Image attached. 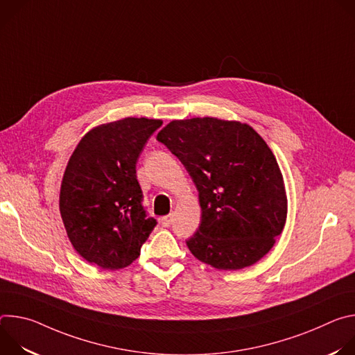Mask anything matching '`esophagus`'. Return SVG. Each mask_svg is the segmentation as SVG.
I'll use <instances>...</instances> for the list:
<instances>
[{
    "label": "esophagus",
    "mask_w": 355,
    "mask_h": 355,
    "mask_svg": "<svg viewBox=\"0 0 355 355\" xmlns=\"http://www.w3.org/2000/svg\"><path fill=\"white\" fill-rule=\"evenodd\" d=\"M173 222H174L173 214H170V215H167V216H163V218L160 219V223H162L163 226H166V227H168L170 225H173Z\"/></svg>",
    "instance_id": "esophagus-1"
}]
</instances>
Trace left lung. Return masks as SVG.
Segmentation results:
<instances>
[{"label":"left lung","mask_w":355,"mask_h":355,"mask_svg":"<svg viewBox=\"0 0 355 355\" xmlns=\"http://www.w3.org/2000/svg\"><path fill=\"white\" fill-rule=\"evenodd\" d=\"M157 140L198 189L200 225L187 240L193 257L225 271L261 260L288 214L284 177L264 139L247 123L205 116L171 121Z\"/></svg>","instance_id":"left-lung-1"}]
</instances>
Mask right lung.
<instances>
[{"instance_id":"1","label":"right lung","mask_w":355,"mask_h":355,"mask_svg":"<svg viewBox=\"0 0 355 355\" xmlns=\"http://www.w3.org/2000/svg\"><path fill=\"white\" fill-rule=\"evenodd\" d=\"M163 121L125 118L87 132L67 163L60 215L74 250L104 270H121L139 256L156 226L146 218L136 163Z\"/></svg>"}]
</instances>
